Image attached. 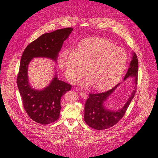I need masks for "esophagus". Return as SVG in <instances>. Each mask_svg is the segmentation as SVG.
Masks as SVG:
<instances>
[{
	"mask_svg": "<svg viewBox=\"0 0 158 158\" xmlns=\"http://www.w3.org/2000/svg\"><path fill=\"white\" fill-rule=\"evenodd\" d=\"M80 95L83 98H85V99H86L87 98V95L85 94V93H84V92H81L80 93Z\"/></svg>",
	"mask_w": 158,
	"mask_h": 158,
	"instance_id": "obj_1",
	"label": "esophagus"
}]
</instances>
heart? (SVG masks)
I'll use <instances>...</instances> for the list:
<instances>
[{"instance_id": "obj_1", "label": "heart", "mask_w": 158, "mask_h": 158, "mask_svg": "<svg viewBox=\"0 0 158 158\" xmlns=\"http://www.w3.org/2000/svg\"><path fill=\"white\" fill-rule=\"evenodd\" d=\"M66 74L72 82L78 81L86 71L89 77L82 86L92 85L97 91L108 89L120 81L126 69L127 55L124 50L109 40L100 38L85 40L78 51L68 49L63 54Z\"/></svg>"}]
</instances>
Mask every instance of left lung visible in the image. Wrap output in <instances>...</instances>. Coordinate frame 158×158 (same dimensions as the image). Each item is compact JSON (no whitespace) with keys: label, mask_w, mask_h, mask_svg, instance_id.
<instances>
[{"label":"left lung","mask_w":158,"mask_h":158,"mask_svg":"<svg viewBox=\"0 0 158 158\" xmlns=\"http://www.w3.org/2000/svg\"><path fill=\"white\" fill-rule=\"evenodd\" d=\"M132 57L129 64V68L123 81H125L128 78H132L135 85L133 91L122 108L117 110L108 109L106 107L105 103L122 83H118L110 90L104 93L89 94V98L85 104L84 118L85 122L92 128L97 130H104L114 126L123 117L128 108L135 95L138 73L137 56L135 52H132Z\"/></svg>","instance_id":"8db88e82"}]
</instances>
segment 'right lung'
I'll return each mask as SVG.
<instances>
[{
	"label": "right lung",
	"instance_id": "add662e5",
	"mask_svg": "<svg viewBox=\"0 0 158 158\" xmlns=\"http://www.w3.org/2000/svg\"><path fill=\"white\" fill-rule=\"evenodd\" d=\"M72 31V27H69L45 33L29 44L22 54L17 86L25 110L37 123L46 125L58 119L61 108V98L71 89L72 86L58 79L55 69L54 76L48 86L41 89L33 88L28 77L29 64L36 57L48 58L57 63L64 41Z\"/></svg>",
	"mask_w": 158,
	"mask_h": 158
}]
</instances>
